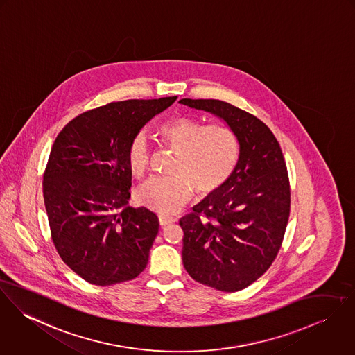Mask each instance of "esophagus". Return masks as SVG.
I'll use <instances>...</instances> for the list:
<instances>
[{
    "instance_id": "obj_1",
    "label": "esophagus",
    "mask_w": 355,
    "mask_h": 355,
    "mask_svg": "<svg viewBox=\"0 0 355 355\" xmlns=\"http://www.w3.org/2000/svg\"><path fill=\"white\" fill-rule=\"evenodd\" d=\"M177 219L171 218V216H166V215H159V223L160 226H167L170 223H174Z\"/></svg>"
}]
</instances>
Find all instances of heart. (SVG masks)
Wrapping results in <instances>:
<instances>
[{"mask_svg": "<svg viewBox=\"0 0 355 355\" xmlns=\"http://www.w3.org/2000/svg\"><path fill=\"white\" fill-rule=\"evenodd\" d=\"M159 140L175 151L171 177H154L136 191V201L159 214L178 212L195 193L207 196L222 189L233 177L239 160L236 132L223 123L204 125L188 116H177L158 126ZM153 159L151 146L141 132L132 136L126 162L135 177H143Z\"/></svg>", "mask_w": 355, "mask_h": 355, "instance_id": "heart-1", "label": "heart"}]
</instances>
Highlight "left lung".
Segmentation results:
<instances>
[{"label":"left lung","instance_id":"1","mask_svg":"<svg viewBox=\"0 0 355 355\" xmlns=\"http://www.w3.org/2000/svg\"><path fill=\"white\" fill-rule=\"evenodd\" d=\"M227 122L239 141L230 181L181 218L182 263L196 282L220 291L246 288L271 267L290 215V181L271 129L218 99H181Z\"/></svg>","mask_w":355,"mask_h":355}]
</instances>
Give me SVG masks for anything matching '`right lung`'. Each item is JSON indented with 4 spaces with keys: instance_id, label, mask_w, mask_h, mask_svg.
<instances>
[{
    "instance_id": "add662e5",
    "label": "right lung",
    "mask_w": 355,
    "mask_h": 355,
    "mask_svg": "<svg viewBox=\"0 0 355 355\" xmlns=\"http://www.w3.org/2000/svg\"><path fill=\"white\" fill-rule=\"evenodd\" d=\"M177 96L129 99L88 110L58 133L43 173L53 243L85 282L112 286L140 275L158 234V216L128 205L132 136Z\"/></svg>"
}]
</instances>
